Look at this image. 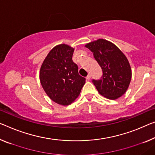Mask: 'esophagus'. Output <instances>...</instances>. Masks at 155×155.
Returning a JSON list of instances; mask_svg holds the SVG:
<instances>
[{
	"label": "esophagus",
	"mask_w": 155,
	"mask_h": 155,
	"mask_svg": "<svg viewBox=\"0 0 155 155\" xmlns=\"http://www.w3.org/2000/svg\"><path fill=\"white\" fill-rule=\"evenodd\" d=\"M90 78H91V75L89 74V75H88L87 76V78H86V79H87V80H89Z\"/></svg>",
	"instance_id": "esophagus-1"
}]
</instances>
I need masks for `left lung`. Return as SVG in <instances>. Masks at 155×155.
<instances>
[{"instance_id":"8db88e82","label":"left lung","mask_w":155,"mask_h":155,"mask_svg":"<svg viewBox=\"0 0 155 155\" xmlns=\"http://www.w3.org/2000/svg\"><path fill=\"white\" fill-rule=\"evenodd\" d=\"M85 47L92 52L102 70L101 79L93 80L97 91L111 100L122 96L132 78V69L126 56L115 44L106 39L88 43Z\"/></svg>"}]
</instances>
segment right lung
I'll list each match as a JSON object with an SVG mask.
<instances>
[{
    "mask_svg": "<svg viewBox=\"0 0 155 155\" xmlns=\"http://www.w3.org/2000/svg\"><path fill=\"white\" fill-rule=\"evenodd\" d=\"M74 48L67 44L54 46L43 61L39 80L44 91L53 102L71 104L79 96L85 78L78 73L72 57Z\"/></svg>",
    "mask_w": 155,
    "mask_h": 155,
    "instance_id": "1",
    "label": "right lung"
}]
</instances>
